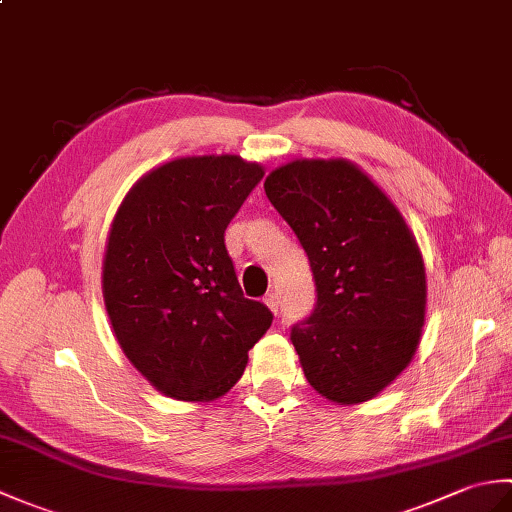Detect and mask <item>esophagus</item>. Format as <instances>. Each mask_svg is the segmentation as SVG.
Returning a JSON list of instances; mask_svg holds the SVG:
<instances>
[{
	"instance_id": "1",
	"label": "esophagus",
	"mask_w": 512,
	"mask_h": 512,
	"mask_svg": "<svg viewBox=\"0 0 512 512\" xmlns=\"http://www.w3.org/2000/svg\"><path fill=\"white\" fill-rule=\"evenodd\" d=\"M264 303H266V306L270 308V312H273V314L279 312V295H277V292H270V295H266Z\"/></svg>"
}]
</instances>
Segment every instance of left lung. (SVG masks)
Wrapping results in <instances>:
<instances>
[{
    "label": "left lung",
    "mask_w": 512,
    "mask_h": 512,
    "mask_svg": "<svg viewBox=\"0 0 512 512\" xmlns=\"http://www.w3.org/2000/svg\"><path fill=\"white\" fill-rule=\"evenodd\" d=\"M264 191L308 253L317 308L292 328L308 383L336 405L376 398L416 354L427 275L389 195L345 158H295Z\"/></svg>",
    "instance_id": "1"
}]
</instances>
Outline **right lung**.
I'll use <instances>...</instances> for the list:
<instances>
[{"label": "right lung", "instance_id": "1", "mask_svg": "<svg viewBox=\"0 0 512 512\" xmlns=\"http://www.w3.org/2000/svg\"><path fill=\"white\" fill-rule=\"evenodd\" d=\"M264 167L233 154L184 156L127 191L103 255V301L123 354L184 402L224 396L273 323L244 297L224 231Z\"/></svg>", "mask_w": 512, "mask_h": 512}]
</instances>
